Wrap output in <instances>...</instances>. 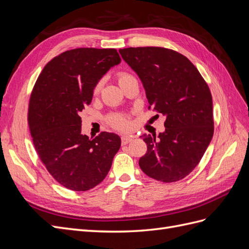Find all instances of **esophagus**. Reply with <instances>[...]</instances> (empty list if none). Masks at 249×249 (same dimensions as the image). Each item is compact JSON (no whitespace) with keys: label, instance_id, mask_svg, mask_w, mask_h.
<instances>
[{"label":"esophagus","instance_id":"esophagus-1","mask_svg":"<svg viewBox=\"0 0 249 249\" xmlns=\"http://www.w3.org/2000/svg\"><path fill=\"white\" fill-rule=\"evenodd\" d=\"M131 141H132V138H130V137H126V136L122 137V144H123V145L127 144V143L131 142Z\"/></svg>","mask_w":249,"mask_h":249}]
</instances>
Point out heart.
<instances>
[{
	"label": "heart",
	"instance_id": "1",
	"mask_svg": "<svg viewBox=\"0 0 249 249\" xmlns=\"http://www.w3.org/2000/svg\"><path fill=\"white\" fill-rule=\"evenodd\" d=\"M117 79H118L119 84H122V83L124 81L134 79V76H132L131 73L126 72V71H119L117 73ZM101 87H102V83L99 82L93 89V93L94 94L99 93L101 90ZM107 122L113 127V129L118 130V131H127L131 127V122H130L129 116L125 114H122V113H115V114H111L107 118Z\"/></svg>",
	"mask_w": 249,
	"mask_h": 249
}]
</instances>
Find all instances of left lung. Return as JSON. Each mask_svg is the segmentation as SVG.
I'll use <instances>...</instances> for the list:
<instances>
[{"label":"left lung","mask_w":249,"mask_h":249,"mask_svg":"<svg viewBox=\"0 0 249 249\" xmlns=\"http://www.w3.org/2000/svg\"><path fill=\"white\" fill-rule=\"evenodd\" d=\"M144 86L148 109L161 113L164 133L143 135L147 152L139 166L163 183L184 178L197 166L214 134L212 94L189 59L160 47L119 50Z\"/></svg>","instance_id":"1"}]
</instances>
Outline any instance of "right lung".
<instances>
[{"instance_id": "1", "label": "right lung", "mask_w": 249, "mask_h": 249, "mask_svg": "<svg viewBox=\"0 0 249 249\" xmlns=\"http://www.w3.org/2000/svg\"><path fill=\"white\" fill-rule=\"evenodd\" d=\"M120 57L115 49L66 51L43 67L30 96L28 124L33 144L51 176L67 189L87 191L99 185L120 147L119 136L81 133L80 113L93 89Z\"/></svg>"}]
</instances>
